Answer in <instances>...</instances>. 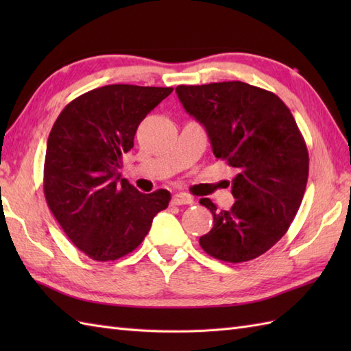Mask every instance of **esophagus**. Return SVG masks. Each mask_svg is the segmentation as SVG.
Instances as JSON below:
<instances>
[{
  "instance_id": "esophagus-1",
  "label": "esophagus",
  "mask_w": 351,
  "mask_h": 351,
  "mask_svg": "<svg viewBox=\"0 0 351 351\" xmlns=\"http://www.w3.org/2000/svg\"><path fill=\"white\" fill-rule=\"evenodd\" d=\"M171 204L173 205H193L195 204V199L187 196V195H182V193H178V195H173V197H171Z\"/></svg>"
}]
</instances>
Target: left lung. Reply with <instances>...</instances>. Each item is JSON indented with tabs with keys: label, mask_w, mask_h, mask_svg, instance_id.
<instances>
[{
	"label": "left lung",
	"mask_w": 351,
	"mask_h": 351,
	"mask_svg": "<svg viewBox=\"0 0 351 351\" xmlns=\"http://www.w3.org/2000/svg\"><path fill=\"white\" fill-rule=\"evenodd\" d=\"M176 93L205 126L215 158L237 170L229 211L199 200L214 217L200 247L225 263L255 259L287 234L306 190L309 154L295 119L278 95L241 81L178 86Z\"/></svg>",
	"instance_id": "1"
}]
</instances>
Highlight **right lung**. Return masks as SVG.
<instances>
[{"label": "right lung", "mask_w": 351, "mask_h": 351, "mask_svg": "<svg viewBox=\"0 0 351 351\" xmlns=\"http://www.w3.org/2000/svg\"><path fill=\"white\" fill-rule=\"evenodd\" d=\"M171 87L111 84L71 101L48 137L43 191L51 213L77 247L95 261L128 255L166 210L167 190L143 195L121 178L140 122Z\"/></svg>", "instance_id": "1"}]
</instances>
